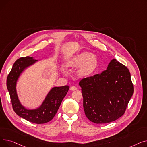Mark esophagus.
I'll return each mask as SVG.
<instances>
[{
  "instance_id": "esophagus-1",
  "label": "esophagus",
  "mask_w": 147,
  "mask_h": 147,
  "mask_svg": "<svg viewBox=\"0 0 147 147\" xmlns=\"http://www.w3.org/2000/svg\"><path fill=\"white\" fill-rule=\"evenodd\" d=\"M70 89H71V90H73V91H74V90H77V88H76V86H71V87Z\"/></svg>"
}]
</instances>
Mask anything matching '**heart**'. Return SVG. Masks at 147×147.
I'll use <instances>...</instances> for the list:
<instances>
[{"instance_id": "obj_1", "label": "heart", "mask_w": 147, "mask_h": 147, "mask_svg": "<svg viewBox=\"0 0 147 147\" xmlns=\"http://www.w3.org/2000/svg\"><path fill=\"white\" fill-rule=\"evenodd\" d=\"M98 64L97 57L88 52H83L73 57L69 62L71 67H79V74L82 76H88L93 73ZM66 74V72L64 71Z\"/></svg>"}]
</instances>
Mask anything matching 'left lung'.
Returning <instances> with one entry per match:
<instances>
[{"label": "left lung", "instance_id": "obj_1", "mask_svg": "<svg viewBox=\"0 0 147 147\" xmlns=\"http://www.w3.org/2000/svg\"><path fill=\"white\" fill-rule=\"evenodd\" d=\"M87 118L96 124L116 120L124 114L134 94L128 68L115 59L100 74L79 82Z\"/></svg>", "mask_w": 147, "mask_h": 147}]
</instances>
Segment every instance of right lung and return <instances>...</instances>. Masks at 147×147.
Segmentation results:
<instances>
[{"label":"right lung","mask_w":147,"mask_h":147,"mask_svg":"<svg viewBox=\"0 0 147 147\" xmlns=\"http://www.w3.org/2000/svg\"><path fill=\"white\" fill-rule=\"evenodd\" d=\"M37 60L27 57L18 59L13 65L7 77L6 86L10 95L13 111L20 117L36 124H43L51 121L55 116L62 101L67 95L69 86L53 87L46 95L41 105L36 109L30 110L23 106L18 99L16 85L21 74L25 69L34 64Z\"/></svg>","instance_id":"1"}]
</instances>
